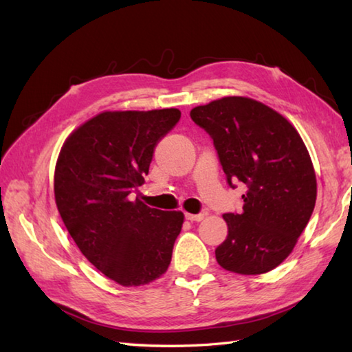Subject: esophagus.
<instances>
[{
    "label": "esophagus",
    "instance_id": "esophagus-1",
    "mask_svg": "<svg viewBox=\"0 0 352 352\" xmlns=\"http://www.w3.org/2000/svg\"><path fill=\"white\" fill-rule=\"evenodd\" d=\"M184 218L188 219V221H190V222H199V221H203V219H204V214H203V213H198V214L186 213V214H184Z\"/></svg>",
    "mask_w": 352,
    "mask_h": 352
}]
</instances>
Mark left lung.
<instances>
[{
	"label": "left lung",
	"mask_w": 352,
	"mask_h": 352,
	"mask_svg": "<svg viewBox=\"0 0 352 352\" xmlns=\"http://www.w3.org/2000/svg\"><path fill=\"white\" fill-rule=\"evenodd\" d=\"M213 139L230 188L246 186L241 213H226L228 236L214 250L227 271L257 275L286 258L310 221L316 175L307 148L286 118L245 96L190 110Z\"/></svg>",
	"instance_id": "8db88e82"
}]
</instances>
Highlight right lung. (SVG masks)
I'll return each mask as SVG.
<instances>
[{
	"label": "right lung",
	"instance_id": "obj_1",
	"mask_svg": "<svg viewBox=\"0 0 352 352\" xmlns=\"http://www.w3.org/2000/svg\"><path fill=\"white\" fill-rule=\"evenodd\" d=\"M180 116L178 109L102 111L78 126L58 154L54 197L65 227L83 256L121 286L151 283L170 263L183 213L130 197Z\"/></svg>",
	"mask_w": 352,
	"mask_h": 352
}]
</instances>
